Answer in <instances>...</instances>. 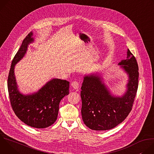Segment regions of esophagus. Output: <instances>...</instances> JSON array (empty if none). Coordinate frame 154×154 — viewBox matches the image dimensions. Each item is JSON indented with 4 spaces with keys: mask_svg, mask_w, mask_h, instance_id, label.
I'll return each instance as SVG.
<instances>
[{
    "mask_svg": "<svg viewBox=\"0 0 154 154\" xmlns=\"http://www.w3.org/2000/svg\"><path fill=\"white\" fill-rule=\"evenodd\" d=\"M71 86L74 89L77 90V89L79 88V86H80V83H79V82L78 81L74 80V81H73L71 83Z\"/></svg>",
    "mask_w": 154,
    "mask_h": 154,
    "instance_id": "esophagus-1",
    "label": "esophagus"
}]
</instances>
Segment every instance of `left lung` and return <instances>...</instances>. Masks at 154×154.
Returning a JSON list of instances; mask_svg holds the SVG:
<instances>
[{"instance_id":"1","label":"left lung","mask_w":154,"mask_h":154,"mask_svg":"<svg viewBox=\"0 0 154 154\" xmlns=\"http://www.w3.org/2000/svg\"><path fill=\"white\" fill-rule=\"evenodd\" d=\"M119 65L128 75L127 90L122 97L112 96L96 75L85 76L81 87V113L85 124L94 130L112 129L121 123L131 112L138 87V66L129 49L126 60Z\"/></svg>"}]
</instances>
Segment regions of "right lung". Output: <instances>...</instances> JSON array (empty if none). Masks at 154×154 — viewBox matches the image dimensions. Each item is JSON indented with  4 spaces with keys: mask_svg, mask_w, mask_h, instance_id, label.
Returning <instances> with one entry per match:
<instances>
[{
    "mask_svg": "<svg viewBox=\"0 0 154 154\" xmlns=\"http://www.w3.org/2000/svg\"><path fill=\"white\" fill-rule=\"evenodd\" d=\"M32 36L30 32L24 38L12 60L8 77V91L11 106L17 118L27 125L43 128L56 121L60 100L69 94V82L55 79L32 95L19 93L14 74V66L26 54L29 44L33 41Z\"/></svg>",
    "mask_w": 154,
    "mask_h": 154,
    "instance_id": "add662e5",
    "label": "right lung"
}]
</instances>
